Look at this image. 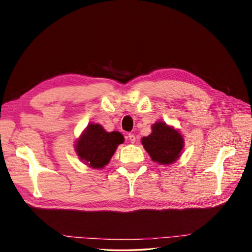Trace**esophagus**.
I'll return each instance as SVG.
<instances>
[{
	"label": "esophagus",
	"instance_id": "obj_1",
	"mask_svg": "<svg viewBox=\"0 0 252 252\" xmlns=\"http://www.w3.org/2000/svg\"><path fill=\"white\" fill-rule=\"evenodd\" d=\"M127 137H129V141H130L132 144L136 142V137H135L134 134H129V135H127Z\"/></svg>",
	"mask_w": 252,
	"mask_h": 252
}]
</instances>
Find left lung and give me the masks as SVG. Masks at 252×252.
Instances as JSON below:
<instances>
[{"instance_id": "1", "label": "left lung", "mask_w": 252, "mask_h": 252, "mask_svg": "<svg viewBox=\"0 0 252 252\" xmlns=\"http://www.w3.org/2000/svg\"><path fill=\"white\" fill-rule=\"evenodd\" d=\"M152 160L161 165H170L179 160L184 148V137L178 129L164 121L152 126V133L141 140Z\"/></svg>"}]
</instances>
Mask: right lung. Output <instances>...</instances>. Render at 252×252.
<instances>
[{
  "instance_id": "obj_1",
  "label": "right lung",
  "mask_w": 252,
  "mask_h": 252,
  "mask_svg": "<svg viewBox=\"0 0 252 252\" xmlns=\"http://www.w3.org/2000/svg\"><path fill=\"white\" fill-rule=\"evenodd\" d=\"M123 142L125 137L120 132H107L98 123H90L77 138L74 151L89 168L103 169Z\"/></svg>"
}]
</instances>
